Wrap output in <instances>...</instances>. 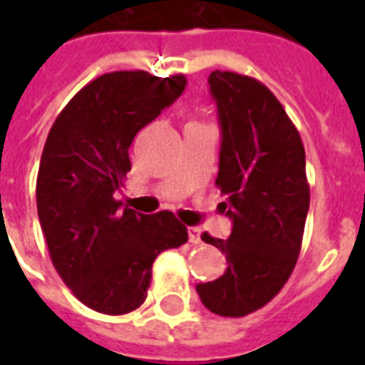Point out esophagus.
Masks as SVG:
<instances>
[{"instance_id":"34e87169","label":"esophagus","mask_w":365,"mask_h":365,"mask_svg":"<svg viewBox=\"0 0 365 365\" xmlns=\"http://www.w3.org/2000/svg\"><path fill=\"white\" fill-rule=\"evenodd\" d=\"M189 242L191 244H199L200 242V229L199 227H189Z\"/></svg>"}]
</instances>
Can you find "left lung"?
Returning <instances> with one entry per match:
<instances>
[{"mask_svg": "<svg viewBox=\"0 0 365 365\" xmlns=\"http://www.w3.org/2000/svg\"><path fill=\"white\" fill-rule=\"evenodd\" d=\"M222 149L216 185L233 229L227 240H202L227 257L222 277L197 284L214 314L246 317L265 307L288 282L297 263L311 202L305 148L282 104L254 77L212 71Z\"/></svg>", "mask_w": 365, "mask_h": 365, "instance_id": "1", "label": "left lung"}]
</instances>
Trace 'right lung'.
<instances>
[{
  "mask_svg": "<svg viewBox=\"0 0 365 365\" xmlns=\"http://www.w3.org/2000/svg\"><path fill=\"white\" fill-rule=\"evenodd\" d=\"M185 85L182 73H104L68 102L48 132L37 172V216L54 269L93 311L138 309L155 257L187 242V227L172 212L149 216L115 199L130 170L134 136Z\"/></svg>",
  "mask_w": 365,
  "mask_h": 365,
  "instance_id": "add662e5",
  "label": "right lung"
}]
</instances>
